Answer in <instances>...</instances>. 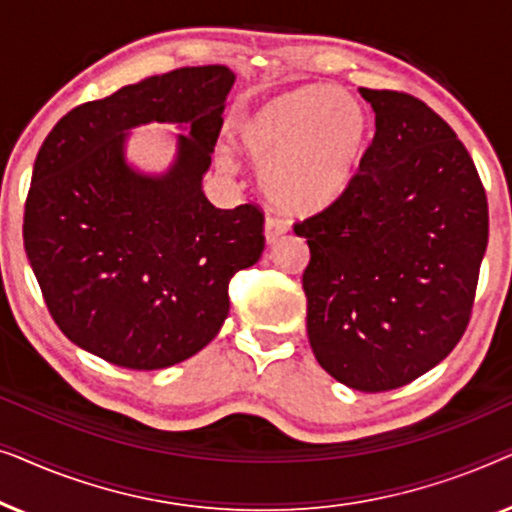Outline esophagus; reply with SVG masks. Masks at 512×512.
Masks as SVG:
<instances>
[{
  "instance_id": "esophagus-1",
  "label": "esophagus",
  "mask_w": 512,
  "mask_h": 512,
  "mask_svg": "<svg viewBox=\"0 0 512 512\" xmlns=\"http://www.w3.org/2000/svg\"><path fill=\"white\" fill-rule=\"evenodd\" d=\"M284 233H286V223L284 221L275 219V216H268V219H265V242L275 244Z\"/></svg>"
}]
</instances>
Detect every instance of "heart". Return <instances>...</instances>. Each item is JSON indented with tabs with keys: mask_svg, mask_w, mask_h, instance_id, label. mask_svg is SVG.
Masks as SVG:
<instances>
[{
	"mask_svg": "<svg viewBox=\"0 0 512 512\" xmlns=\"http://www.w3.org/2000/svg\"><path fill=\"white\" fill-rule=\"evenodd\" d=\"M235 132L240 149L261 167L272 205L314 214L352 184L368 146V116L347 90L300 86L247 111ZM221 165L233 163L221 156Z\"/></svg>",
	"mask_w": 512,
	"mask_h": 512,
	"instance_id": "b5f03b06",
	"label": "heart"
}]
</instances>
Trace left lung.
Wrapping results in <instances>:
<instances>
[{
  "mask_svg": "<svg viewBox=\"0 0 512 512\" xmlns=\"http://www.w3.org/2000/svg\"><path fill=\"white\" fill-rule=\"evenodd\" d=\"M375 137L359 174L307 237V338L319 366L359 391L417 380L468 326L489 214L466 146L422 100L359 88Z\"/></svg>",
  "mask_w": 512,
  "mask_h": 512,
  "instance_id": "8db88e82",
  "label": "left lung"
}]
</instances>
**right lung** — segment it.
I'll return each mask as SVG.
<instances>
[{
	"instance_id": "1",
	"label": "right lung",
	"mask_w": 512,
	"mask_h": 512,
	"mask_svg": "<svg viewBox=\"0 0 512 512\" xmlns=\"http://www.w3.org/2000/svg\"><path fill=\"white\" fill-rule=\"evenodd\" d=\"M233 83L226 65L149 76L62 116L34 160L27 261L60 331L114 366L198 354L228 317L230 277L263 254V214L202 193ZM149 122L182 130L156 175L127 160L129 130Z\"/></svg>"
}]
</instances>
